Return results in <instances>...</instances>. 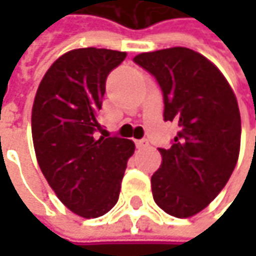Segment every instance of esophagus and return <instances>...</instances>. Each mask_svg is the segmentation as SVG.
I'll return each instance as SVG.
<instances>
[{
	"label": "esophagus",
	"instance_id": "1",
	"mask_svg": "<svg viewBox=\"0 0 256 256\" xmlns=\"http://www.w3.org/2000/svg\"><path fill=\"white\" fill-rule=\"evenodd\" d=\"M135 145H136V148H145V146H148V140H138V141H135Z\"/></svg>",
	"mask_w": 256,
	"mask_h": 256
}]
</instances>
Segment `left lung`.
Here are the masks:
<instances>
[{
	"label": "left lung",
	"instance_id": "obj_1",
	"mask_svg": "<svg viewBox=\"0 0 256 256\" xmlns=\"http://www.w3.org/2000/svg\"><path fill=\"white\" fill-rule=\"evenodd\" d=\"M134 62L155 76L164 120L178 122L171 148L151 176L154 201L172 216L190 218L222 191L238 161L241 115L228 81L190 48L144 52Z\"/></svg>",
	"mask_w": 256,
	"mask_h": 256
}]
</instances>
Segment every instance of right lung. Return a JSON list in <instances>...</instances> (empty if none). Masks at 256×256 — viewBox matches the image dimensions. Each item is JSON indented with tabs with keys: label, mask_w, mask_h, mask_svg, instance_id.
I'll use <instances>...</instances> for the list:
<instances>
[{
	"label": "right lung",
	"mask_w": 256,
	"mask_h": 256,
	"mask_svg": "<svg viewBox=\"0 0 256 256\" xmlns=\"http://www.w3.org/2000/svg\"><path fill=\"white\" fill-rule=\"evenodd\" d=\"M126 54L80 48L60 56L44 75L31 116L36 161L60 201L82 218H98L118 201L131 140L100 136L106 76Z\"/></svg>",
	"instance_id": "obj_1"
}]
</instances>
